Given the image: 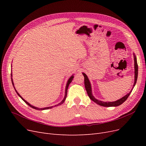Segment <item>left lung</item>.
Segmentation results:
<instances>
[{"mask_svg":"<svg viewBox=\"0 0 146 146\" xmlns=\"http://www.w3.org/2000/svg\"><path fill=\"white\" fill-rule=\"evenodd\" d=\"M134 73H135V76H134V83L133 85V88L135 86L136 82H137V77H138V64L137 63V58L135 55L134 54ZM83 75L84 76V78H85V89L86 90L87 94L89 97V98L91 99L92 101H93L94 102L96 103L97 104L102 106H106V107H110V106H119L120 105H121L122 103H124L127 99L128 98L129 95H130V94L131 93L132 90L129 92L126 95H125L124 97L121 98V99H118V100L114 101V102H103L101 101H99L98 99H96L92 95V88H91V85L90 83L89 80V79L88 78V76H86V74L85 73H82Z\"/></svg>","mask_w":146,"mask_h":146,"instance_id":"obj_1","label":"left lung"}]
</instances>
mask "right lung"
<instances>
[{
    "label": "right lung",
    "mask_w": 146,
    "mask_h": 146,
    "mask_svg": "<svg viewBox=\"0 0 146 146\" xmlns=\"http://www.w3.org/2000/svg\"><path fill=\"white\" fill-rule=\"evenodd\" d=\"M12 76V74L11 73V77ZM73 78H74V76H73V75H72L71 77L68 79V81H67V85H66V90H65V96H64V99H63V100L61 101V102H60L58 104H57V105H54V106H49V107H46V108H36V107H35V106H33V105H31L30 104H29L28 102H27L25 99H24V98H22V97L18 94V92H17V90L15 89V86H14V83H13V80H12V78H11V80H12V85H13V88H14V89H15V91H16V92H17V94L18 95V96L22 99L23 101H24L27 105H28L30 107H31V108H34V109H35V110H48V109H51V108H52V107H54V106H58V105H61V104H63V103H64V102L65 101V100H66V97H67V89H68V86H69V85H70V83L72 82V80H73Z\"/></svg>",
    "instance_id": "obj_1"
}]
</instances>
